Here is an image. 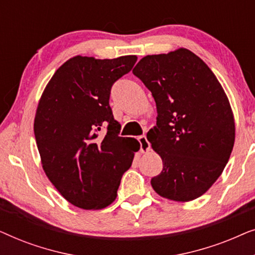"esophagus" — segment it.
Wrapping results in <instances>:
<instances>
[{
    "label": "esophagus",
    "instance_id": "1",
    "mask_svg": "<svg viewBox=\"0 0 255 255\" xmlns=\"http://www.w3.org/2000/svg\"><path fill=\"white\" fill-rule=\"evenodd\" d=\"M139 140V144H140V152L145 153L149 151V148H151V144H149V141L147 140V138H146V135H140V137L138 138Z\"/></svg>",
    "mask_w": 255,
    "mask_h": 255
}]
</instances>
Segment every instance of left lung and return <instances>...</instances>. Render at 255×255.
I'll list each match as a JSON object with an SVG mask.
<instances>
[{
    "instance_id": "left-lung-1",
    "label": "left lung",
    "mask_w": 255,
    "mask_h": 255,
    "mask_svg": "<svg viewBox=\"0 0 255 255\" xmlns=\"http://www.w3.org/2000/svg\"><path fill=\"white\" fill-rule=\"evenodd\" d=\"M132 73L156 104V125L147 132L162 170L151 184L177 202L200 197L221 176L235 144L229 99L208 65L187 48L146 55Z\"/></svg>"
}]
</instances>
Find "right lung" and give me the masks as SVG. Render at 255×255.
<instances>
[{
    "mask_svg": "<svg viewBox=\"0 0 255 255\" xmlns=\"http://www.w3.org/2000/svg\"><path fill=\"white\" fill-rule=\"evenodd\" d=\"M135 61V55H76L57 69L38 103L33 130L44 172L75 207L99 210L113 203L140 147L118 135L109 104L111 87Z\"/></svg>",
    "mask_w": 255,
    "mask_h": 255,
    "instance_id": "right-lung-1",
    "label": "right lung"
}]
</instances>
